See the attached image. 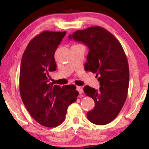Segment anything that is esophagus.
Listing matches in <instances>:
<instances>
[{
    "label": "esophagus",
    "mask_w": 149,
    "mask_h": 149,
    "mask_svg": "<svg viewBox=\"0 0 149 149\" xmlns=\"http://www.w3.org/2000/svg\"><path fill=\"white\" fill-rule=\"evenodd\" d=\"M77 90L79 91V94H82L83 93V88L81 86H77Z\"/></svg>",
    "instance_id": "obj_1"
}]
</instances>
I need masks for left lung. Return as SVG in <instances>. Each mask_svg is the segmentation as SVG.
<instances>
[{
	"mask_svg": "<svg viewBox=\"0 0 149 149\" xmlns=\"http://www.w3.org/2000/svg\"><path fill=\"white\" fill-rule=\"evenodd\" d=\"M68 38L88 47L85 68L96 74L100 82L99 91L84 87V93L95 103L87 118L94 124H107L118 116L127 99L129 70L124 50L111 33L99 26L76 31Z\"/></svg>",
	"mask_w": 149,
	"mask_h": 149,
	"instance_id": "left-lung-1",
	"label": "left lung"
}]
</instances>
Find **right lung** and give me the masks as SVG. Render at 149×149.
Here are the masks:
<instances>
[{"label": "right lung", "mask_w": 149, "mask_h": 149, "mask_svg": "<svg viewBox=\"0 0 149 149\" xmlns=\"http://www.w3.org/2000/svg\"><path fill=\"white\" fill-rule=\"evenodd\" d=\"M66 32L45 31L31 40L22 56L20 79L22 100L31 116L45 127H54L65 119L70 104L77 100L74 85L49 83V72L55 71L56 50Z\"/></svg>", "instance_id": "right-lung-1"}]
</instances>
